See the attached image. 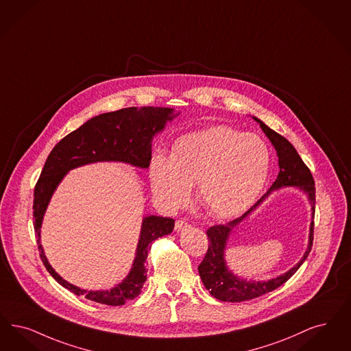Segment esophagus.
<instances>
[{"instance_id":"obj_1","label":"esophagus","mask_w":351,"mask_h":351,"mask_svg":"<svg viewBox=\"0 0 351 351\" xmlns=\"http://www.w3.org/2000/svg\"><path fill=\"white\" fill-rule=\"evenodd\" d=\"M188 227H189V225H188L184 219H179V221L175 222V231H176V232H180V231L188 228Z\"/></svg>"}]
</instances>
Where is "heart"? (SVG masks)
<instances>
[{
    "label": "heart",
    "mask_w": 351,
    "mask_h": 351,
    "mask_svg": "<svg viewBox=\"0 0 351 351\" xmlns=\"http://www.w3.org/2000/svg\"><path fill=\"white\" fill-rule=\"evenodd\" d=\"M270 154L256 134L230 126H211L175 141L169 158L155 154L150 182L156 199L167 209L186 201L196 184L198 204L217 218L245 210L267 182Z\"/></svg>",
    "instance_id": "obj_1"
}]
</instances>
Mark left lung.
Masks as SVG:
<instances>
[{"label":"left lung","mask_w":351,"mask_h":351,"mask_svg":"<svg viewBox=\"0 0 351 351\" xmlns=\"http://www.w3.org/2000/svg\"><path fill=\"white\" fill-rule=\"evenodd\" d=\"M267 134V138L273 143L277 155H278V165H280V173L277 180L273 182L267 195L261 197L252 208L245 211L240 218H237L227 225H217L210 227L206 231L209 238V247L208 252L205 254L202 263L198 267V273L202 280L206 290H209L211 296L217 298L222 302H244L258 298L261 295L267 294L277 287L282 286L287 280H290L295 274V271L306 261L309 252L312 250L313 243V217H315V180L308 167L304 165L302 158L295 150L294 146L286 140L283 136L270 129L257 117H253ZM283 186H298L300 187L308 196L313 210V221L310 228L309 247L308 251L301 259V261L289 272L269 281H247L240 280L225 265L224 250L226 239L230 233V230L238 223L251 211L255 208L273 190Z\"/></svg>","instance_id":"left-lung-1"}]
</instances>
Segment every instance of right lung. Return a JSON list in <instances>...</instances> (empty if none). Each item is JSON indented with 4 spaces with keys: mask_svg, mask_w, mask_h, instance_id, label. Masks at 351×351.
Instances as JSON below:
<instances>
[{
    "mask_svg": "<svg viewBox=\"0 0 351 351\" xmlns=\"http://www.w3.org/2000/svg\"><path fill=\"white\" fill-rule=\"evenodd\" d=\"M172 108L129 107L114 112L101 113L86 121L57 143L48 155L40 178L34 191V227L38 237V248L44 267L55 280L78 296L106 306H123L140 295L147 276V254L158 238L169 235L173 230L172 218L149 215L142 221L136 258L126 278L116 287L106 291H87L62 280L49 265L42 244L40 228L43 217L57 185L66 172L95 162H124L147 169L152 160V141L172 120Z\"/></svg>",
    "mask_w": 351,
    "mask_h": 351,
    "instance_id": "right-lung-1",
    "label": "right lung"
}]
</instances>
